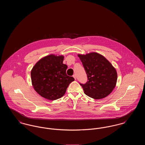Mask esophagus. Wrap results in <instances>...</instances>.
Listing matches in <instances>:
<instances>
[{"mask_svg":"<svg viewBox=\"0 0 145 145\" xmlns=\"http://www.w3.org/2000/svg\"><path fill=\"white\" fill-rule=\"evenodd\" d=\"M73 76V78H74V79H75V80H76V74H74V75Z\"/></svg>","mask_w":145,"mask_h":145,"instance_id":"obj_1","label":"esophagus"}]
</instances>
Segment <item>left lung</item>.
I'll return each mask as SVG.
<instances>
[{"label":"left lung","mask_w":145,"mask_h":145,"mask_svg":"<svg viewBox=\"0 0 145 145\" xmlns=\"http://www.w3.org/2000/svg\"><path fill=\"white\" fill-rule=\"evenodd\" d=\"M82 62L88 80L80 84L85 95L95 99L108 96L117 82L116 70L103 55L95 52L78 54Z\"/></svg>","instance_id":"left-lung-1"}]
</instances>
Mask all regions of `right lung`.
Here are the masks:
<instances>
[{
  "label": "right lung",
  "instance_id": "add662e5",
  "mask_svg": "<svg viewBox=\"0 0 145 145\" xmlns=\"http://www.w3.org/2000/svg\"><path fill=\"white\" fill-rule=\"evenodd\" d=\"M63 55L50 54L41 59L31 71L34 90L42 97L56 100L62 97L74 79L66 74L67 66L63 63Z\"/></svg>",
  "mask_w": 145,
  "mask_h": 145
}]
</instances>
